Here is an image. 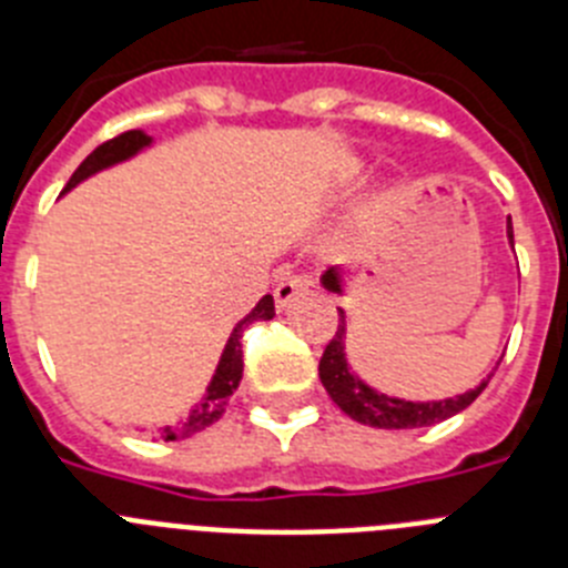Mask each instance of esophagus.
I'll return each instance as SVG.
<instances>
[{"label": "esophagus", "mask_w": 568, "mask_h": 568, "mask_svg": "<svg viewBox=\"0 0 568 568\" xmlns=\"http://www.w3.org/2000/svg\"><path fill=\"white\" fill-rule=\"evenodd\" d=\"M310 284H313V281H310L304 273H290V275H284V278H281L278 284H275V290H273L275 307H278V310L287 307V304L295 298V295L307 293Z\"/></svg>", "instance_id": "1"}]
</instances>
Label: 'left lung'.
I'll return each mask as SVG.
<instances>
[{
	"instance_id": "obj_1",
	"label": "left lung",
	"mask_w": 568,
	"mask_h": 568,
	"mask_svg": "<svg viewBox=\"0 0 568 568\" xmlns=\"http://www.w3.org/2000/svg\"><path fill=\"white\" fill-rule=\"evenodd\" d=\"M506 235H509V244L511 250H515L511 219H506ZM321 284H324L327 293H344V287H341V267H329L327 273L321 275ZM344 341L346 315L344 310H338V333L333 335V341L327 344V349H324L318 364L321 384H324V389L329 393V398L341 406V413H346L353 420H358V424L375 426V429H418V426L440 424V420L464 413L466 406L478 398L486 389V384H489V378H486L480 381L475 389H469V393L444 400L393 398V395H384L378 393V389H373L369 384H364V381L349 369L344 353Z\"/></svg>"
}]
</instances>
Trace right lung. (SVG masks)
Segmentation results:
<instances>
[{
  "label": "right lung",
  "instance_id": "add662e5",
  "mask_svg": "<svg viewBox=\"0 0 568 568\" xmlns=\"http://www.w3.org/2000/svg\"><path fill=\"white\" fill-rule=\"evenodd\" d=\"M150 144H153V139H150L144 130H128V133L115 135V139H110V142L99 144V148L93 150L82 164H79L77 173L70 175L64 193L77 187L79 182H84V179H90L93 173H99V170H108L119 162H128V159H133L135 153H142V150L150 148ZM273 315H275L273 295H264V298L253 307V313L244 315V318L233 327V333H230L227 344H224V353L222 358H219V366H215V375L213 381H210L204 398L190 409V415L184 420H179V424L173 426H162V429H159V438L162 440L190 438V435L202 433V429H207L210 424H215V420L222 418L224 409H227L230 395L239 389L241 373H244V361H241L244 358V353H241V335H244V329H247L250 324H255V321H270Z\"/></svg>",
  "mask_w": 568,
  "mask_h": 568
}]
</instances>
